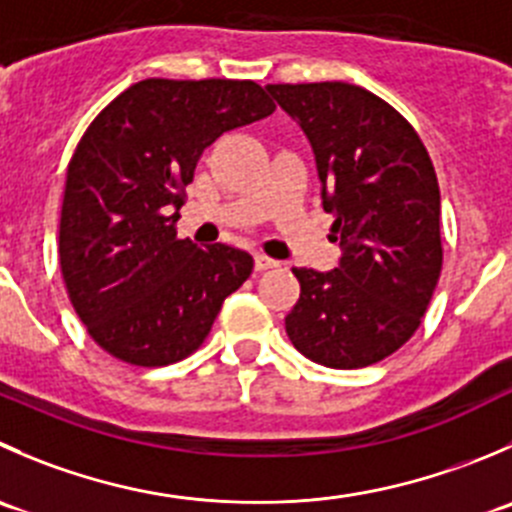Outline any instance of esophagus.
I'll list each match as a JSON object with an SVG mask.
<instances>
[{
    "label": "esophagus",
    "mask_w": 512,
    "mask_h": 512,
    "mask_svg": "<svg viewBox=\"0 0 512 512\" xmlns=\"http://www.w3.org/2000/svg\"><path fill=\"white\" fill-rule=\"evenodd\" d=\"M272 267H277V262L272 260V257L255 255V270H257V272H262V270H272Z\"/></svg>",
    "instance_id": "1"
}]
</instances>
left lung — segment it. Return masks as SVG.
Returning <instances> with one entry per match:
<instances>
[{
	"mask_svg": "<svg viewBox=\"0 0 512 512\" xmlns=\"http://www.w3.org/2000/svg\"><path fill=\"white\" fill-rule=\"evenodd\" d=\"M315 152L322 207L335 217L340 265L295 267L292 345L317 365L385 360L420 327L440 267V187L413 124L357 84H267Z\"/></svg>",
	"mask_w": 512,
	"mask_h": 512,
	"instance_id": "left-lung-1",
	"label": "left lung"
}]
</instances>
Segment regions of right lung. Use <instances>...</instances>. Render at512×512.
<instances>
[{
    "label": "right lung",
    "mask_w": 512,
    "mask_h": 512,
    "mask_svg": "<svg viewBox=\"0 0 512 512\" xmlns=\"http://www.w3.org/2000/svg\"><path fill=\"white\" fill-rule=\"evenodd\" d=\"M275 112L250 79H142L94 117L67 167L59 265L79 320L122 362L185 360L210 335L250 252L177 240L197 160Z\"/></svg>",
    "instance_id": "add662e5"
}]
</instances>
